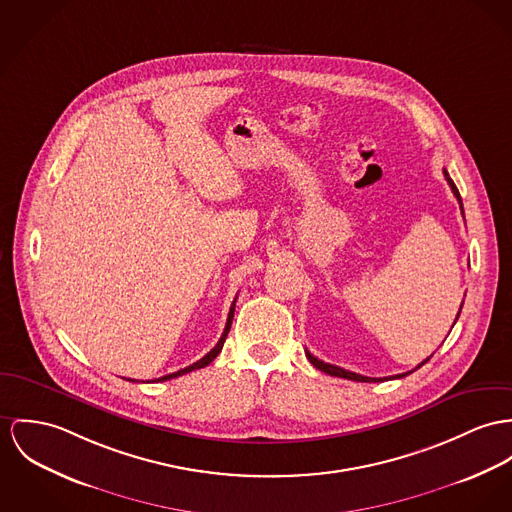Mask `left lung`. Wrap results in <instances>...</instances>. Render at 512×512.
I'll return each mask as SVG.
<instances>
[{
    "instance_id": "1",
    "label": "left lung",
    "mask_w": 512,
    "mask_h": 512,
    "mask_svg": "<svg viewBox=\"0 0 512 512\" xmlns=\"http://www.w3.org/2000/svg\"><path fill=\"white\" fill-rule=\"evenodd\" d=\"M444 177H446V181H448V185H450V189H452V193H454V197L458 198V202H460V208H462V214H464V206H462V197H460V193H458V189H456V185H454V181L450 179V175H448V171L444 169ZM462 306H464V302H462ZM462 306H460V312H462ZM460 312L456 315V319L460 317ZM456 323V321H454ZM306 356H308V360L314 364L317 370H321V372H325V374H329V376H337V378H347V380H354V382H384V380H388V378H368V376H360V374H354L351 370H345V368H339V366H335V364H327V362H323V360H319V358H315L314 354L310 353V351H306ZM431 358V356H429ZM427 358V360H429ZM427 360H423L417 368H421ZM415 368V370H417ZM413 372V370H411ZM411 372H405V374H397V376H390V378H403V376H407V374H411Z\"/></svg>"
}]
</instances>
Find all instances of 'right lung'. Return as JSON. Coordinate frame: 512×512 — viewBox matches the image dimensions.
I'll return each mask as SVG.
<instances>
[{"instance_id":"add662e5","label":"right lung","mask_w":512,"mask_h":512,"mask_svg":"<svg viewBox=\"0 0 512 512\" xmlns=\"http://www.w3.org/2000/svg\"><path fill=\"white\" fill-rule=\"evenodd\" d=\"M237 300V298H236ZM236 300H234V304H232V308H230V314H228V321H226V327H224V333H222V337H220V341L216 343V347L210 351L208 354H204L200 360H197L195 364H191V366H187V368H183V370H177V372H173V374H167V376H161L158 378V382H165V380H171V378H177V376H183V374H187V372H193V370H198V368H204V366H208L220 351H222V347H224V341H226V337H228V333H230V327H232V319H234V312H236ZM130 382H134V380H130Z\"/></svg>"}]
</instances>
